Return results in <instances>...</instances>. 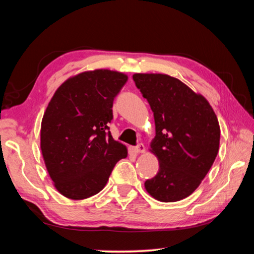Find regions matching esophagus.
Here are the masks:
<instances>
[{
    "label": "esophagus",
    "instance_id": "1",
    "mask_svg": "<svg viewBox=\"0 0 254 254\" xmlns=\"http://www.w3.org/2000/svg\"><path fill=\"white\" fill-rule=\"evenodd\" d=\"M132 151L134 152V153H143L144 151H145V147L144 145L142 144V143H139L136 145V147H134V148H132Z\"/></svg>",
    "mask_w": 254,
    "mask_h": 254
}]
</instances>
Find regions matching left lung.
I'll return each mask as SVG.
<instances>
[{"instance_id": "1", "label": "left lung", "mask_w": 254, "mask_h": 254, "mask_svg": "<svg viewBox=\"0 0 254 254\" xmlns=\"http://www.w3.org/2000/svg\"><path fill=\"white\" fill-rule=\"evenodd\" d=\"M135 86L153 112L156 136L150 151L159 171L144 183L154 199L171 203L196 190L220 148V124L208 101L166 74H134Z\"/></svg>"}]
</instances>
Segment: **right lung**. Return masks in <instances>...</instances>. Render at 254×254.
<instances>
[{
	"mask_svg": "<svg viewBox=\"0 0 254 254\" xmlns=\"http://www.w3.org/2000/svg\"><path fill=\"white\" fill-rule=\"evenodd\" d=\"M123 72L95 69L72 76L55 92L41 121L40 148L57 190L79 200L100 192L114 166L127 156L112 137L113 101Z\"/></svg>",
	"mask_w": 254,
	"mask_h": 254,
	"instance_id": "1",
	"label": "right lung"
}]
</instances>
